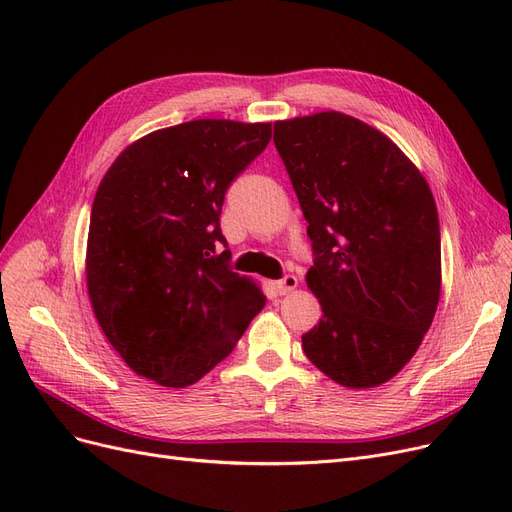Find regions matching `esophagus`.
<instances>
[{
  "instance_id": "34e87169",
  "label": "esophagus",
  "mask_w": 512,
  "mask_h": 512,
  "mask_svg": "<svg viewBox=\"0 0 512 512\" xmlns=\"http://www.w3.org/2000/svg\"><path fill=\"white\" fill-rule=\"evenodd\" d=\"M299 286V280H297V275H284L280 282H275V288H277V292L280 294H286V292H290V290H294Z\"/></svg>"
}]
</instances>
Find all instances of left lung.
Instances as JSON below:
<instances>
[{
  "label": "left lung",
  "mask_w": 512,
  "mask_h": 512,
  "mask_svg": "<svg viewBox=\"0 0 512 512\" xmlns=\"http://www.w3.org/2000/svg\"><path fill=\"white\" fill-rule=\"evenodd\" d=\"M273 143L307 220V286L322 318L303 352L348 389L391 380L440 301V222L425 177L376 128L329 111L275 121Z\"/></svg>",
  "instance_id": "left-lung-1"
}]
</instances>
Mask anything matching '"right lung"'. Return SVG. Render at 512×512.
I'll list each match as a JSON object with an SVG mask.
<instances>
[{"mask_svg": "<svg viewBox=\"0 0 512 512\" xmlns=\"http://www.w3.org/2000/svg\"><path fill=\"white\" fill-rule=\"evenodd\" d=\"M271 141V123L196 119L119 153L94 198L87 290L111 346L162 386L198 382L267 303L232 273L220 228L228 185Z\"/></svg>", "mask_w": 512, "mask_h": 512, "instance_id": "1", "label": "right lung"}]
</instances>
